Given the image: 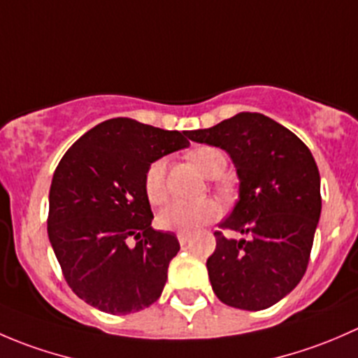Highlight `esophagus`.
<instances>
[{"instance_id": "34e87169", "label": "esophagus", "mask_w": 358, "mask_h": 358, "mask_svg": "<svg viewBox=\"0 0 358 358\" xmlns=\"http://www.w3.org/2000/svg\"><path fill=\"white\" fill-rule=\"evenodd\" d=\"M176 237H178V243L182 244V246H185V244L190 241V234H187V232H178V236Z\"/></svg>"}]
</instances>
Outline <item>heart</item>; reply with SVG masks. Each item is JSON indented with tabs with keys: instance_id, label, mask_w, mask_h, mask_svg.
Returning <instances> with one entry per match:
<instances>
[{
	"instance_id": "obj_1",
	"label": "heart",
	"mask_w": 358,
	"mask_h": 358,
	"mask_svg": "<svg viewBox=\"0 0 358 358\" xmlns=\"http://www.w3.org/2000/svg\"><path fill=\"white\" fill-rule=\"evenodd\" d=\"M194 166L204 176H211L216 169H225V156L215 147H199L190 154ZM166 161L156 159L150 162L143 176L145 196L152 204H161L166 199ZM216 216V206L211 201H173L161 209L157 215V225L164 230L176 232H190L202 223L209 222Z\"/></svg>"
}]
</instances>
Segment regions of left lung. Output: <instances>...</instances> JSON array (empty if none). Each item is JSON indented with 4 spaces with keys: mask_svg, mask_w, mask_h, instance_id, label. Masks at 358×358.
<instances>
[{
    "mask_svg": "<svg viewBox=\"0 0 358 358\" xmlns=\"http://www.w3.org/2000/svg\"><path fill=\"white\" fill-rule=\"evenodd\" d=\"M197 143L223 149L239 176V199L215 232L206 262L218 299L234 308L265 310L305 275L320 218V175L308 147L258 112H239L208 129L189 131Z\"/></svg>",
    "mask_w": 358,
    "mask_h": 358,
    "instance_id": "1",
    "label": "left lung"
}]
</instances>
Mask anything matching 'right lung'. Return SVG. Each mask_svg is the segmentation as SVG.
Wrapping results in <instances>:
<instances>
[{
    "label": "right lung",
    "mask_w": 358,
    "mask_h": 358,
    "mask_svg": "<svg viewBox=\"0 0 358 358\" xmlns=\"http://www.w3.org/2000/svg\"><path fill=\"white\" fill-rule=\"evenodd\" d=\"M187 138L189 131L114 117L85 133L57 166L50 243L69 287L100 312H140L164 289L180 243L150 227L143 176L150 162L189 147Z\"/></svg>",
    "instance_id": "obj_1"
}]
</instances>
